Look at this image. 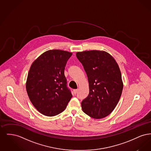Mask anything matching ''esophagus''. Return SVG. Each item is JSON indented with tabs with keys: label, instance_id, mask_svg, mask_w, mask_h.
Masks as SVG:
<instances>
[{
	"label": "esophagus",
	"instance_id": "1",
	"mask_svg": "<svg viewBox=\"0 0 151 151\" xmlns=\"http://www.w3.org/2000/svg\"><path fill=\"white\" fill-rule=\"evenodd\" d=\"M78 92V89H74L73 90V93L75 94H76Z\"/></svg>",
	"mask_w": 151,
	"mask_h": 151
}]
</instances>
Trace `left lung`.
Here are the masks:
<instances>
[{
  "mask_svg": "<svg viewBox=\"0 0 151 151\" xmlns=\"http://www.w3.org/2000/svg\"><path fill=\"white\" fill-rule=\"evenodd\" d=\"M89 81V93L81 102L83 111L95 119L109 115L122 94L123 83L119 66L108 52L99 50L76 53Z\"/></svg>",
  "mask_w": 151,
  "mask_h": 151,
  "instance_id": "left-lung-1",
  "label": "left lung"
}]
</instances>
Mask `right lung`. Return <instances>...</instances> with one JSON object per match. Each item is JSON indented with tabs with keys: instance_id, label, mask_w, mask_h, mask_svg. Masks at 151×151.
I'll return each instance as SVG.
<instances>
[{
	"instance_id": "add662e5",
	"label": "right lung",
	"mask_w": 151,
	"mask_h": 151,
	"mask_svg": "<svg viewBox=\"0 0 151 151\" xmlns=\"http://www.w3.org/2000/svg\"><path fill=\"white\" fill-rule=\"evenodd\" d=\"M72 54L60 50L47 51L30 68L26 84L27 93L33 106L43 115L60 114L72 98L65 76V65Z\"/></svg>"
}]
</instances>
